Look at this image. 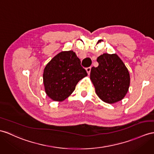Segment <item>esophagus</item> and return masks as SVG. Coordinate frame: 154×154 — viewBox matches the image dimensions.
Here are the masks:
<instances>
[{
    "label": "esophagus",
    "instance_id": "obj_1",
    "mask_svg": "<svg viewBox=\"0 0 154 154\" xmlns=\"http://www.w3.org/2000/svg\"><path fill=\"white\" fill-rule=\"evenodd\" d=\"M91 67H88V68H86V71H87L88 74H90V72H91Z\"/></svg>",
    "mask_w": 154,
    "mask_h": 154
}]
</instances>
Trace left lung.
<instances>
[{
	"label": "left lung",
	"mask_w": 154,
	"mask_h": 154,
	"mask_svg": "<svg viewBox=\"0 0 154 154\" xmlns=\"http://www.w3.org/2000/svg\"><path fill=\"white\" fill-rule=\"evenodd\" d=\"M97 67L93 66L90 79L96 94L104 102L113 104L122 100L130 85L129 70L116 54H103L97 57Z\"/></svg>",
	"instance_id": "obj_1"
}]
</instances>
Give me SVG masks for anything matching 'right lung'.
I'll list each match as a JSON object with an SVG mask.
<instances>
[{"instance_id":"add662e5","label":"right lung","mask_w":154,"mask_h":154,"mask_svg":"<svg viewBox=\"0 0 154 154\" xmlns=\"http://www.w3.org/2000/svg\"><path fill=\"white\" fill-rule=\"evenodd\" d=\"M87 76L80 59L73 51H61L44 68L45 92L51 99L61 102L72 94L78 82Z\"/></svg>"}]
</instances>
